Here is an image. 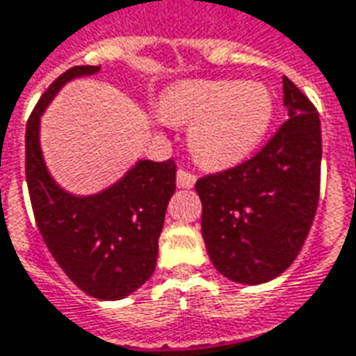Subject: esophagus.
<instances>
[{"label": "esophagus", "mask_w": 356, "mask_h": 356, "mask_svg": "<svg viewBox=\"0 0 356 356\" xmlns=\"http://www.w3.org/2000/svg\"><path fill=\"white\" fill-rule=\"evenodd\" d=\"M197 183V175H193L191 171L179 169L177 171V187L179 188H193Z\"/></svg>", "instance_id": "obj_1"}]
</instances>
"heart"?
Returning a JSON list of instances; mask_svg holds the SVG:
<instances>
[{"mask_svg":"<svg viewBox=\"0 0 356 356\" xmlns=\"http://www.w3.org/2000/svg\"><path fill=\"white\" fill-rule=\"evenodd\" d=\"M275 99L263 83L188 79L168 87L161 117L188 127V147L202 168L226 169L248 159L263 142Z\"/></svg>","mask_w":356,"mask_h":356,"instance_id":"obj_1","label":"heart"}]
</instances>
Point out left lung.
<instances>
[{"instance_id":"8db88e82","label":"left lung","mask_w":356,"mask_h":356,"mask_svg":"<svg viewBox=\"0 0 356 356\" xmlns=\"http://www.w3.org/2000/svg\"><path fill=\"white\" fill-rule=\"evenodd\" d=\"M289 120L255 158L198 179L202 239L220 275L263 284L289 269L320 198L321 124L310 99L282 77Z\"/></svg>"}]
</instances>
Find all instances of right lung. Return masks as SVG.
Returning <instances> with one entry per match:
<instances>
[{
  "mask_svg": "<svg viewBox=\"0 0 356 356\" xmlns=\"http://www.w3.org/2000/svg\"><path fill=\"white\" fill-rule=\"evenodd\" d=\"M99 70L70 67L42 93L26 122L25 173L38 232L62 270L93 298L122 300L156 270L158 239L175 193V161L138 159L95 195L58 185L42 158L40 117L67 81Z\"/></svg>",
  "mask_w": 356,
  "mask_h": 356,
  "instance_id": "1",
  "label": "right lung"
}]
</instances>
